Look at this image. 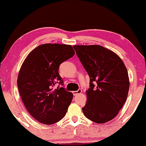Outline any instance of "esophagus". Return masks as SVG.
I'll use <instances>...</instances> for the list:
<instances>
[{"mask_svg": "<svg viewBox=\"0 0 146 146\" xmlns=\"http://www.w3.org/2000/svg\"><path fill=\"white\" fill-rule=\"evenodd\" d=\"M82 90H77V91H74V92H72V93H73V94H74V96H76V95H78V94H81L82 93Z\"/></svg>", "mask_w": 146, "mask_h": 146, "instance_id": "obj_1", "label": "esophagus"}]
</instances>
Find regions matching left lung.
I'll return each mask as SVG.
<instances>
[{
  "label": "left lung",
  "mask_w": 146,
  "mask_h": 146,
  "mask_svg": "<svg viewBox=\"0 0 146 146\" xmlns=\"http://www.w3.org/2000/svg\"><path fill=\"white\" fill-rule=\"evenodd\" d=\"M73 48L90 82L84 114L96 123L108 122L116 116L126 101L129 88L126 67L116 54L102 46Z\"/></svg>",
  "instance_id": "8db88e82"
}]
</instances>
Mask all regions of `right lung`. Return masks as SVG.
<instances>
[{
	"mask_svg": "<svg viewBox=\"0 0 146 146\" xmlns=\"http://www.w3.org/2000/svg\"><path fill=\"white\" fill-rule=\"evenodd\" d=\"M75 52L71 45L44 44L29 54L17 79L19 94L30 114L42 123L50 125L60 120L67 112L73 94L64 88L58 73L60 64Z\"/></svg>",
	"mask_w": 146,
	"mask_h": 146,
	"instance_id": "obj_1",
	"label": "right lung"
}]
</instances>
